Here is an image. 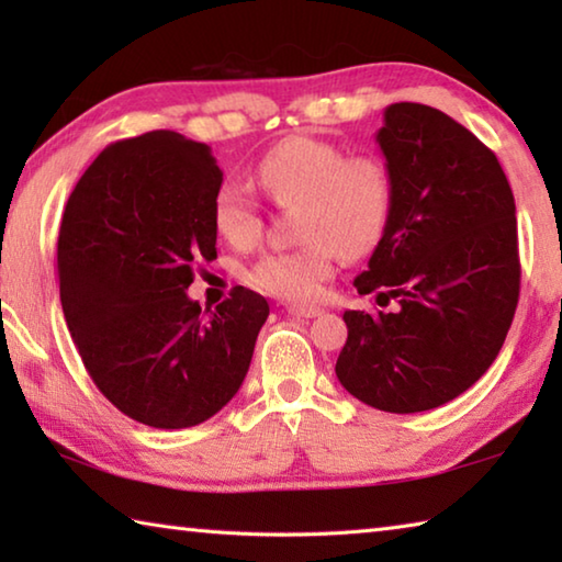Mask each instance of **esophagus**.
I'll return each mask as SVG.
<instances>
[{
    "instance_id": "1",
    "label": "esophagus",
    "mask_w": 562,
    "mask_h": 562,
    "mask_svg": "<svg viewBox=\"0 0 562 562\" xmlns=\"http://www.w3.org/2000/svg\"><path fill=\"white\" fill-rule=\"evenodd\" d=\"M288 315L302 317V319H312V317H319L322 310L319 307H312V304H290Z\"/></svg>"
}]
</instances>
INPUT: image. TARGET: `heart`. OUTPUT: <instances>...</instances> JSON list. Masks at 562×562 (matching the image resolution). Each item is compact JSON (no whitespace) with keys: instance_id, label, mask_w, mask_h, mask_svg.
Wrapping results in <instances>:
<instances>
[{"instance_id":"1","label":"heart","mask_w":562,"mask_h":562,"mask_svg":"<svg viewBox=\"0 0 562 562\" xmlns=\"http://www.w3.org/2000/svg\"><path fill=\"white\" fill-rule=\"evenodd\" d=\"M274 203L292 205L300 247L265 252L247 270L252 288L290 302L319 292L339 255L361 258L382 243L394 215L392 170L376 156H349L315 136H290L270 148L255 170ZM213 223L227 243L252 245L262 233V213L252 190L227 180L213 201Z\"/></svg>"}]
</instances>
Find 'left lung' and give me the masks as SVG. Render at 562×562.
<instances>
[{
  "mask_svg": "<svg viewBox=\"0 0 562 562\" xmlns=\"http://www.w3.org/2000/svg\"><path fill=\"white\" fill-rule=\"evenodd\" d=\"M394 215L355 280L376 312L347 310L337 379L392 414L429 412L486 374L520 292L516 201L496 154L424 103H392L376 133Z\"/></svg>",
  "mask_w": 562,
  "mask_h": 562,
  "instance_id": "1",
  "label": "left lung"
}]
</instances>
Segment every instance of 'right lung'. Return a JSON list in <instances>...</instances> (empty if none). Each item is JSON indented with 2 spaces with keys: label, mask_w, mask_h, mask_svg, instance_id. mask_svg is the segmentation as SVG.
I'll list each match as a JSON object with an SVG mask.
<instances>
[{
  "label": "right lung",
  "mask_w": 562,
  "mask_h": 562,
  "mask_svg": "<svg viewBox=\"0 0 562 562\" xmlns=\"http://www.w3.org/2000/svg\"><path fill=\"white\" fill-rule=\"evenodd\" d=\"M211 148L176 131L106 146L69 195L59 231L66 327L93 384L121 414L188 429L237 394L270 315L262 294L233 288L215 310L188 297L215 260Z\"/></svg>",
  "instance_id": "1"
}]
</instances>
